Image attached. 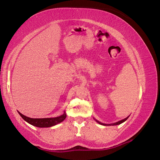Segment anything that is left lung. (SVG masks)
Wrapping results in <instances>:
<instances>
[{
	"label": "left lung",
	"mask_w": 160,
	"mask_h": 160,
	"mask_svg": "<svg viewBox=\"0 0 160 160\" xmlns=\"http://www.w3.org/2000/svg\"><path fill=\"white\" fill-rule=\"evenodd\" d=\"M128 117H129V116H128V117L127 118H124V119H123V120H121V121H118V122H116V123H111V124H106V123H101V122H99V121H98L97 120H96L95 118H94V120H95L97 123H99V124H101V125H103V126H116V125H119V124H121V123H123L124 121H126L127 119L128 118Z\"/></svg>",
	"instance_id": "1"
}]
</instances>
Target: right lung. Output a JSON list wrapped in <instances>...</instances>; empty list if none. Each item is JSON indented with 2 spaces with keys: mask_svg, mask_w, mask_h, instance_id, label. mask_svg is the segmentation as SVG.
<instances>
[{
  "mask_svg": "<svg viewBox=\"0 0 160 160\" xmlns=\"http://www.w3.org/2000/svg\"><path fill=\"white\" fill-rule=\"evenodd\" d=\"M18 113L21 117L25 121H27V122L34 126L39 127V128H48V127L53 126L56 125V124L62 122L66 118V113L65 112L63 114L61 115L60 116H57V117L44 118H32L22 114L20 112H18Z\"/></svg>",
  "mask_w": 160,
  "mask_h": 160,
  "instance_id": "1",
  "label": "right lung"
}]
</instances>
